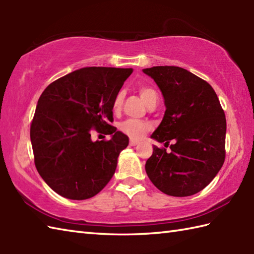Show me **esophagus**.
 <instances>
[{
	"label": "esophagus",
	"instance_id": "1",
	"mask_svg": "<svg viewBox=\"0 0 254 254\" xmlns=\"http://www.w3.org/2000/svg\"><path fill=\"white\" fill-rule=\"evenodd\" d=\"M138 144H139V142L135 141V139H131V141H130L131 146H136V145H138Z\"/></svg>",
	"mask_w": 254,
	"mask_h": 254
}]
</instances>
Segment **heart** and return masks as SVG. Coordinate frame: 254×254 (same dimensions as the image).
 Listing matches in <instances>:
<instances>
[{
  "label": "heart",
  "instance_id": "heart-1",
  "mask_svg": "<svg viewBox=\"0 0 254 254\" xmlns=\"http://www.w3.org/2000/svg\"><path fill=\"white\" fill-rule=\"evenodd\" d=\"M138 91H139V95L142 97V99L146 105L153 98H157V94H156V91L153 88L147 87V86H141V87L138 88ZM123 99H124V93L123 91H119L117 96L115 97V100H113V104H112L113 111L120 110V108L123 104ZM148 127H149L147 123H145L141 120H135V119H127V120L119 124V128H120L121 132L127 134L128 137L135 138V139L142 138L144 136V134L147 132Z\"/></svg>",
  "mask_w": 254,
  "mask_h": 254
}]
</instances>
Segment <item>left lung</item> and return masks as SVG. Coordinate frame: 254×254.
Returning <instances> with one entry per match:
<instances>
[{
	"mask_svg": "<svg viewBox=\"0 0 254 254\" xmlns=\"http://www.w3.org/2000/svg\"><path fill=\"white\" fill-rule=\"evenodd\" d=\"M143 72L157 84L166 106L150 137L174 142L170 153L154 145L145 170L165 194L193 195L209 185L225 161V112L212 86L188 69L153 66Z\"/></svg>",
	"mask_w": 254,
	"mask_h": 254,
	"instance_id": "1",
	"label": "left lung"
}]
</instances>
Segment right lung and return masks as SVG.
Listing matches in <instances>:
<instances>
[{"instance_id":"add662e5","label":"right lung","mask_w":254,"mask_h":254,"mask_svg":"<svg viewBox=\"0 0 254 254\" xmlns=\"http://www.w3.org/2000/svg\"><path fill=\"white\" fill-rule=\"evenodd\" d=\"M133 68L91 66L51 83L38 100L30 126L35 165L53 191L69 199L95 196L110 181L128 137L113 121L112 104ZM95 128L112 135L91 139Z\"/></svg>"}]
</instances>
